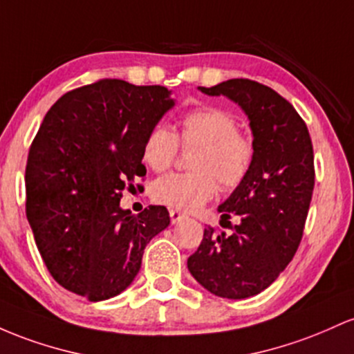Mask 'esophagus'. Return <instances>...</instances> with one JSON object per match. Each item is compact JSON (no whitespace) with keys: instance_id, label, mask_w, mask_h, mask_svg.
Segmentation results:
<instances>
[{"instance_id":"1","label":"esophagus","mask_w":354,"mask_h":354,"mask_svg":"<svg viewBox=\"0 0 354 354\" xmlns=\"http://www.w3.org/2000/svg\"><path fill=\"white\" fill-rule=\"evenodd\" d=\"M169 214H170V221H172V224H177V222H180L185 217L184 214L177 209H170Z\"/></svg>"}]
</instances>
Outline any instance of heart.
Masks as SVG:
<instances>
[{"mask_svg":"<svg viewBox=\"0 0 354 354\" xmlns=\"http://www.w3.org/2000/svg\"><path fill=\"white\" fill-rule=\"evenodd\" d=\"M180 144L197 147L190 157L192 172L169 174L157 178L150 194L158 204L180 210H196L219 189H234L244 180L254 160V142L241 132L236 115L222 109H197L180 120ZM178 138L165 124L150 129L144 144L145 164L156 172L172 165Z\"/></svg>","mask_w":354,"mask_h":354,"instance_id":"b5f03b06","label":"heart"}]
</instances>
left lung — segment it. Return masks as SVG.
<instances>
[{
    "label": "left lung",
    "mask_w": 354,
    "mask_h": 354,
    "mask_svg": "<svg viewBox=\"0 0 354 354\" xmlns=\"http://www.w3.org/2000/svg\"><path fill=\"white\" fill-rule=\"evenodd\" d=\"M210 97H227L249 118L254 160L244 180L219 205L221 225L237 216L232 234L204 229L187 259L194 279L209 292L245 299L259 295L291 263L303 237L315 189V156L308 127L295 106L261 83L232 78L198 86Z\"/></svg>",
    "instance_id": "obj_1"
}]
</instances>
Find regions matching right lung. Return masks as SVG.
I'll list each match as a JSON object with an SVG mask.
<instances>
[{
    "label": "right lung",
    "mask_w": 354,
    "mask_h": 354,
    "mask_svg": "<svg viewBox=\"0 0 354 354\" xmlns=\"http://www.w3.org/2000/svg\"><path fill=\"white\" fill-rule=\"evenodd\" d=\"M165 86L100 80L58 98L43 118L26 162V217L53 279L75 295L105 301L125 291L145 245L170 224L164 205L138 216L122 190L147 174L150 129L176 105Z\"/></svg>",
    "instance_id": "add662e5"
}]
</instances>
